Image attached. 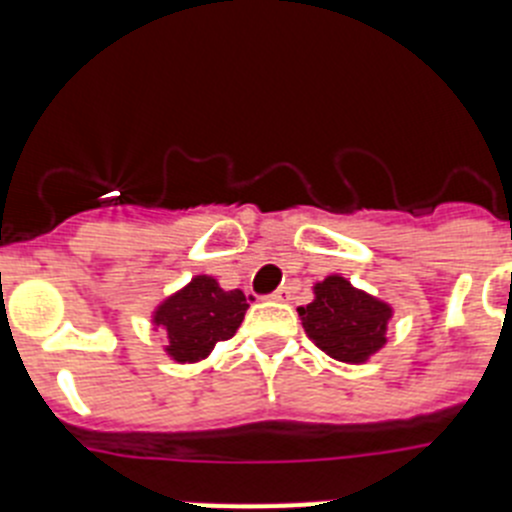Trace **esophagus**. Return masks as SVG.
<instances>
[{"mask_svg":"<svg viewBox=\"0 0 512 512\" xmlns=\"http://www.w3.org/2000/svg\"><path fill=\"white\" fill-rule=\"evenodd\" d=\"M289 297H292V289L289 287H279L274 295H271V300H277V302H287Z\"/></svg>","mask_w":512,"mask_h":512,"instance_id":"obj_1","label":"esophagus"}]
</instances>
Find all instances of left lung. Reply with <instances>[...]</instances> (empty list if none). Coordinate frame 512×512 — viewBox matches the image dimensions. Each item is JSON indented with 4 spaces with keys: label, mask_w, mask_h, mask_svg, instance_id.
I'll use <instances>...</instances> for the list:
<instances>
[{
    "label": "left lung",
    "mask_w": 512,
    "mask_h": 512,
    "mask_svg": "<svg viewBox=\"0 0 512 512\" xmlns=\"http://www.w3.org/2000/svg\"><path fill=\"white\" fill-rule=\"evenodd\" d=\"M297 312L312 343L346 364H361L377 354L392 318L390 305L351 287L343 277L315 284V300Z\"/></svg>",
    "instance_id": "left-lung-1"
}]
</instances>
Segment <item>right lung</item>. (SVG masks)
Returning <instances> with one entry per match:
<instances>
[{"label": "right lung", "instance_id": "right-lung-1", "mask_svg": "<svg viewBox=\"0 0 512 512\" xmlns=\"http://www.w3.org/2000/svg\"><path fill=\"white\" fill-rule=\"evenodd\" d=\"M248 310L241 289L225 292L212 277H194L182 292L158 305L153 323L169 336V356L192 364L210 354L215 343L235 336Z\"/></svg>", "mask_w": 512, "mask_h": 512}]
</instances>
